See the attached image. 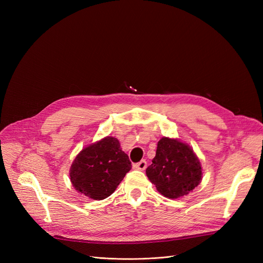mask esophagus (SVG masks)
I'll use <instances>...</instances> for the list:
<instances>
[{"instance_id":"obj_1","label":"esophagus","mask_w":263,"mask_h":263,"mask_svg":"<svg viewBox=\"0 0 263 263\" xmlns=\"http://www.w3.org/2000/svg\"><path fill=\"white\" fill-rule=\"evenodd\" d=\"M134 168L136 169V170L144 171V170L147 168V162H146V160H141V161H139L138 163L134 164Z\"/></svg>"}]
</instances>
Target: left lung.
<instances>
[{
  "label": "left lung",
  "instance_id": "1",
  "mask_svg": "<svg viewBox=\"0 0 263 263\" xmlns=\"http://www.w3.org/2000/svg\"><path fill=\"white\" fill-rule=\"evenodd\" d=\"M202 171L200 159L187 144L178 138L162 137L146 174L159 193L174 200L187 195L200 184Z\"/></svg>",
  "mask_w": 263,
  "mask_h": 263
}]
</instances>
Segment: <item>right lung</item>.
Returning a JSON list of instances; mask_svg holds the SVG:
<instances>
[{"label":"right lung","mask_w":263,"mask_h":263,"mask_svg":"<svg viewBox=\"0 0 263 263\" xmlns=\"http://www.w3.org/2000/svg\"><path fill=\"white\" fill-rule=\"evenodd\" d=\"M132 169L117 138L107 136L84 147L70 168V181L80 194L101 201L114 193Z\"/></svg>","instance_id":"add662e5"}]
</instances>
